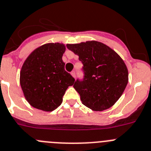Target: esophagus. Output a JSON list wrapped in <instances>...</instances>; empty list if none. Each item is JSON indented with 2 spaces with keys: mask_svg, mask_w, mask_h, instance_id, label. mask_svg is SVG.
Returning <instances> with one entry per match:
<instances>
[{
  "mask_svg": "<svg viewBox=\"0 0 151 151\" xmlns=\"http://www.w3.org/2000/svg\"><path fill=\"white\" fill-rule=\"evenodd\" d=\"M70 74H71V75H72L73 77H74V78H75V77H76V72H75V70H72V71H71V73H70Z\"/></svg>",
  "mask_w": 151,
  "mask_h": 151,
  "instance_id": "esophagus-1",
  "label": "esophagus"
}]
</instances>
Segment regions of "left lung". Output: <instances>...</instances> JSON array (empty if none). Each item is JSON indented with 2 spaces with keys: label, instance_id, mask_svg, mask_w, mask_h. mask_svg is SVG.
Instances as JSON below:
<instances>
[{
  "label": "left lung",
  "instance_id": "left-lung-1",
  "mask_svg": "<svg viewBox=\"0 0 151 151\" xmlns=\"http://www.w3.org/2000/svg\"><path fill=\"white\" fill-rule=\"evenodd\" d=\"M83 64V77L74 88L83 104L96 111L111 108L122 96L128 83V70L112 49L98 41L67 44Z\"/></svg>",
  "mask_w": 151,
  "mask_h": 151
}]
</instances>
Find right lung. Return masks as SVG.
I'll list each match as a JSON object with an SVG mask.
<instances>
[{
  "label": "right lung",
  "instance_id": "right-lung-1",
  "mask_svg": "<svg viewBox=\"0 0 151 151\" xmlns=\"http://www.w3.org/2000/svg\"><path fill=\"white\" fill-rule=\"evenodd\" d=\"M62 43H47L32 52L23 64L20 85L32 107L52 111L62 102V98L75 79L65 70Z\"/></svg>",
  "mask_w": 151,
  "mask_h": 151
}]
</instances>
